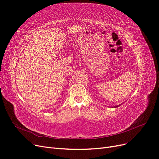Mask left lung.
<instances>
[{
    "label": "left lung",
    "instance_id": "obj_1",
    "mask_svg": "<svg viewBox=\"0 0 159 159\" xmlns=\"http://www.w3.org/2000/svg\"><path fill=\"white\" fill-rule=\"evenodd\" d=\"M121 105H117V106H115V107H114V108H116V107H120Z\"/></svg>",
    "mask_w": 159,
    "mask_h": 159
}]
</instances>
